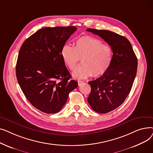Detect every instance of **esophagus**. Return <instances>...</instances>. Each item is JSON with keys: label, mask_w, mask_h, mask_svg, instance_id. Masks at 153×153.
<instances>
[{"label": "esophagus", "mask_w": 153, "mask_h": 153, "mask_svg": "<svg viewBox=\"0 0 153 153\" xmlns=\"http://www.w3.org/2000/svg\"><path fill=\"white\" fill-rule=\"evenodd\" d=\"M77 82H78V85H81L82 84L84 83V81H78Z\"/></svg>", "instance_id": "obj_1"}]
</instances>
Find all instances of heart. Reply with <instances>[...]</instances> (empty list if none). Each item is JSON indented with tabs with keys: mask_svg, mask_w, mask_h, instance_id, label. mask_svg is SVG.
Wrapping results in <instances>:
<instances>
[{
	"mask_svg": "<svg viewBox=\"0 0 153 153\" xmlns=\"http://www.w3.org/2000/svg\"><path fill=\"white\" fill-rule=\"evenodd\" d=\"M61 56L72 71L76 69L79 59H82V66L72 74L75 78L81 79L92 75L94 77L103 75L110 66L113 52L109 46L103 45L99 39L84 36L76 40L74 47L64 45L61 50Z\"/></svg>",
	"mask_w": 153,
	"mask_h": 153,
	"instance_id": "1",
	"label": "heart"
}]
</instances>
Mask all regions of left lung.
<instances>
[{
    "label": "left lung",
    "instance_id": "1",
    "mask_svg": "<svg viewBox=\"0 0 153 153\" xmlns=\"http://www.w3.org/2000/svg\"><path fill=\"white\" fill-rule=\"evenodd\" d=\"M87 31L104 39L113 52L108 70L89 82L91 92L88 102L95 111L106 114L122 105L129 94L137 71L138 59L125 37L108 30L88 28Z\"/></svg>",
    "mask_w": 153,
    "mask_h": 153
}]
</instances>
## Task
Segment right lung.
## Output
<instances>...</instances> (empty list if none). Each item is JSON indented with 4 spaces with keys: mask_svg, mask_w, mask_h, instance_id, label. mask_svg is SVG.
Listing matches in <instances>:
<instances>
[{
    "mask_svg": "<svg viewBox=\"0 0 153 153\" xmlns=\"http://www.w3.org/2000/svg\"><path fill=\"white\" fill-rule=\"evenodd\" d=\"M77 30L74 26L38 30L21 46L16 64L20 87L32 105L46 114L59 111L78 85L61 56L62 48Z\"/></svg>",
    "mask_w": 153,
    "mask_h": 153,
    "instance_id": "add662e5",
    "label": "right lung"
}]
</instances>
